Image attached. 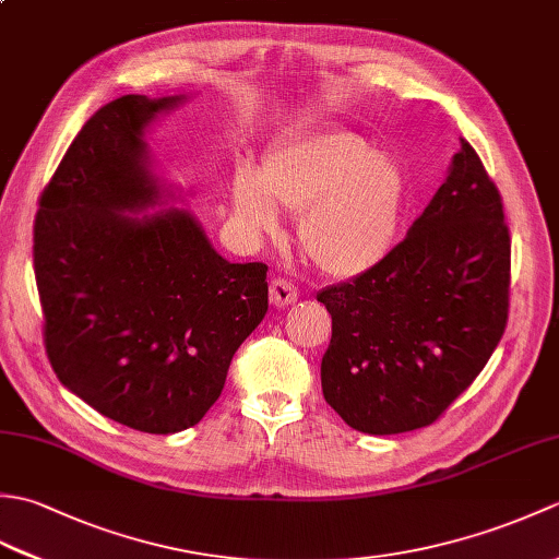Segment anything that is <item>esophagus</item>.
I'll list each match as a JSON object with an SVG mask.
<instances>
[{"instance_id": "esophagus-1", "label": "esophagus", "mask_w": 559, "mask_h": 559, "mask_svg": "<svg viewBox=\"0 0 559 559\" xmlns=\"http://www.w3.org/2000/svg\"><path fill=\"white\" fill-rule=\"evenodd\" d=\"M269 298L276 307H288L300 298V290L295 288L288 278L276 276L269 283Z\"/></svg>"}]
</instances>
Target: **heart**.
<instances>
[{
	"label": "heart",
	"mask_w": 559,
	"mask_h": 559,
	"mask_svg": "<svg viewBox=\"0 0 559 559\" xmlns=\"http://www.w3.org/2000/svg\"><path fill=\"white\" fill-rule=\"evenodd\" d=\"M406 182L394 158L372 153L348 129L307 136L266 158L261 177L235 175L233 206L242 228L278 235L281 213L300 216V245L329 276L348 278L379 264L396 240Z\"/></svg>",
	"instance_id": "1"
}]
</instances>
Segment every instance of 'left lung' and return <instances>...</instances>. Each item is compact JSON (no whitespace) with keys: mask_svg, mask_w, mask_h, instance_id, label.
<instances>
[{"mask_svg":"<svg viewBox=\"0 0 559 559\" xmlns=\"http://www.w3.org/2000/svg\"><path fill=\"white\" fill-rule=\"evenodd\" d=\"M512 237L500 189L466 139L408 235L317 295L331 314L322 391L350 427L432 425L488 365L509 319Z\"/></svg>","mask_w":559,"mask_h":559,"instance_id":"8db88e82","label":"left lung"}]
</instances>
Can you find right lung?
<instances>
[{"label":"right lung","instance_id":"1","mask_svg":"<svg viewBox=\"0 0 559 559\" xmlns=\"http://www.w3.org/2000/svg\"><path fill=\"white\" fill-rule=\"evenodd\" d=\"M180 96H122L83 124L33 223L43 343L55 374L105 418L170 435L218 401L269 310V266L230 264L187 211L156 204L146 124Z\"/></svg>","mask_w":559,"mask_h":559}]
</instances>
